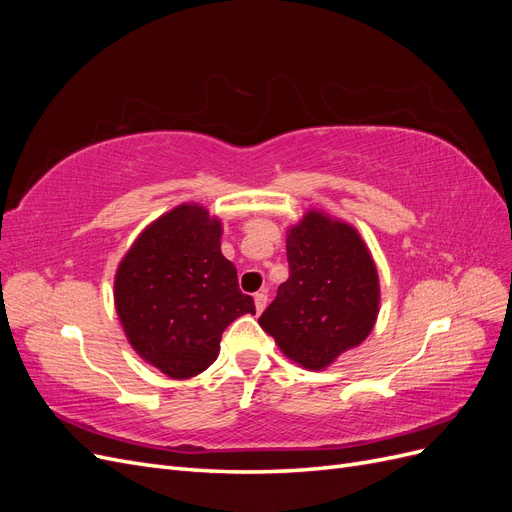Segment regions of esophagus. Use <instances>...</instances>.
Instances as JSON below:
<instances>
[{
  "label": "esophagus",
  "instance_id": "esophagus-1",
  "mask_svg": "<svg viewBox=\"0 0 512 512\" xmlns=\"http://www.w3.org/2000/svg\"><path fill=\"white\" fill-rule=\"evenodd\" d=\"M254 303H256L258 312H265V307H267V290L256 292V294H254Z\"/></svg>",
  "mask_w": 512,
  "mask_h": 512
}]
</instances>
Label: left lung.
Here are the masks:
<instances>
[{"label": "left lung", "instance_id": "1", "mask_svg": "<svg viewBox=\"0 0 512 512\" xmlns=\"http://www.w3.org/2000/svg\"><path fill=\"white\" fill-rule=\"evenodd\" d=\"M286 256L288 280L258 324L290 361L320 371L374 329L378 271L356 228L320 211L288 230Z\"/></svg>", "mask_w": 512, "mask_h": 512}]
</instances>
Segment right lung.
<instances>
[{"label":"right lung","instance_id":"1","mask_svg":"<svg viewBox=\"0 0 512 512\" xmlns=\"http://www.w3.org/2000/svg\"><path fill=\"white\" fill-rule=\"evenodd\" d=\"M222 222L179 205L147 226L115 275V307L130 346L175 380L205 371L232 320L256 314L220 250Z\"/></svg>","mask_w":512,"mask_h":512}]
</instances>
